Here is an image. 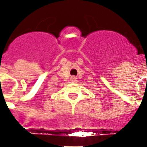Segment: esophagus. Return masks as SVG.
Masks as SVG:
<instances>
[{"instance_id": "34e87169", "label": "esophagus", "mask_w": 147, "mask_h": 147, "mask_svg": "<svg viewBox=\"0 0 147 147\" xmlns=\"http://www.w3.org/2000/svg\"><path fill=\"white\" fill-rule=\"evenodd\" d=\"M76 79H77V78H76V76H71V81H72V82H75L76 81Z\"/></svg>"}]
</instances>
